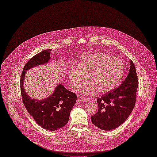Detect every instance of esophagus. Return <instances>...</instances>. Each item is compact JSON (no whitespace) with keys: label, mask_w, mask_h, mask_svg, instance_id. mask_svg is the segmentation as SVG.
Masks as SVG:
<instances>
[{"label":"esophagus","mask_w":157,"mask_h":157,"mask_svg":"<svg viewBox=\"0 0 157 157\" xmlns=\"http://www.w3.org/2000/svg\"><path fill=\"white\" fill-rule=\"evenodd\" d=\"M89 101H90L89 99L86 98V97H80L78 99V102H88Z\"/></svg>","instance_id":"1"}]
</instances>
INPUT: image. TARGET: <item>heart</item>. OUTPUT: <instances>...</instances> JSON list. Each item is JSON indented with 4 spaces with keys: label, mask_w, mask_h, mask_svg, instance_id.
<instances>
[{
    "label": "heart",
    "mask_w": 157,
    "mask_h": 157,
    "mask_svg": "<svg viewBox=\"0 0 157 157\" xmlns=\"http://www.w3.org/2000/svg\"><path fill=\"white\" fill-rule=\"evenodd\" d=\"M125 73V66L118 57H112L102 52H91L83 56L77 67L69 72V78L75 90L78 91L88 81L83 89L85 95L97 91L101 94L110 92L120 83Z\"/></svg>",
    "instance_id": "b5f03b06"
}]
</instances>
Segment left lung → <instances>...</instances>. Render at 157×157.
<instances>
[{
    "label": "left lung",
    "mask_w": 157,
    "mask_h": 157,
    "mask_svg": "<svg viewBox=\"0 0 157 157\" xmlns=\"http://www.w3.org/2000/svg\"><path fill=\"white\" fill-rule=\"evenodd\" d=\"M138 80L134 63L126 78L118 88L97 98L98 111L91 117V122L101 130L110 131L120 126L131 114L136 103Z\"/></svg>",
    "instance_id": "1"
}]
</instances>
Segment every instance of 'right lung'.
I'll return each mask as SVG.
<instances>
[{
    "label": "right lung",
    "mask_w": 157,
    "mask_h": 157,
    "mask_svg": "<svg viewBox=\"0 0 157 157\" xmlns=\"http://www.w3.org/2000/svg\"><path fill=\"white\" fill-rule=\"evenodd\" d=\"M52 49L41 51L32 57L23 68L21 77V92L26 109L40 126L54 131L62 128L67 123L77 95L58 84L52 95L44 99H33L26 94L24 88L26 72L30 69L45 65L49 62Z\"/></svg>",
    "instance_id": "1"
}]
</instances>
